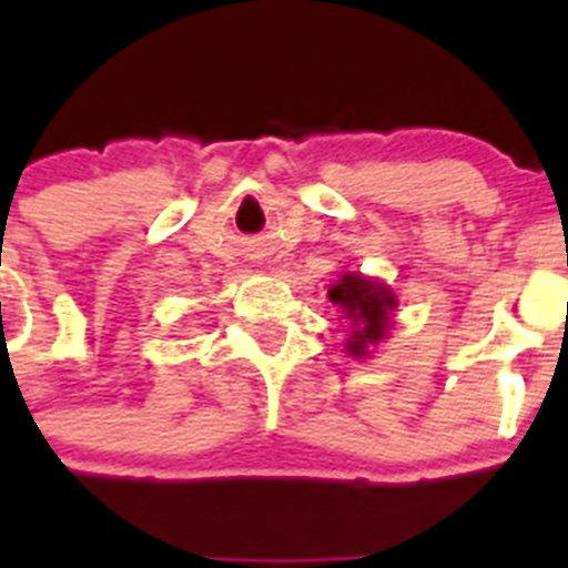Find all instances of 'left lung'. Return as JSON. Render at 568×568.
Listing matches in <instances>:
<instances>
[{
	"mask_svg": "<svg viewBox=\"0 0 568 568\" xmlns=\"http://www.w3.org/2000/svg\"><path fill=\"white\" fill-rule=\"evenodd\" d=\"M329 301L349 321V338H346V353L353 358H366L375 344L386 338L393 327V310L398 307V298L386 284L375 278H366L361 273H344L333 287Z\"/></svg>",
	"mask_w": 568,
	"mask_h": 568,
	"instance_id": "obj_1",
	"label": "left lung"
}]
</instances>
